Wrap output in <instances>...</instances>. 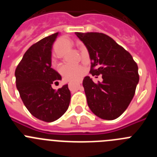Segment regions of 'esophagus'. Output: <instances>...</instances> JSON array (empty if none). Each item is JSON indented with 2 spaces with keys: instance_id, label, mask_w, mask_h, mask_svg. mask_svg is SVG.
Listing matches in <instances>:
<instances>
[{
  "instance_id": "34e87169",
  "label": "esophagus",
  "mask_w": 157,
  "mask_h": 157,
  "mask_svg": "<svg viewBox=\"0 0 157 157\" xmlns=\"http://www.w3.org/2000/svg\"><path fill=\"white\" fill-rule=\"evenodd\" d=\"M81 83H82V81H81V80H79V81H78V84H79V85H80V84H81Z\"/></svg>"
}]
</instances>
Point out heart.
I'll return each instance as SVG.
<instances>
[{
    "instance_id": "obj_1",
    "label": "heart",
    "mask_w": 157,
    "mask_h": 157,
    "mask_svg": "<svg viewBox=\"0 0 157 157\" xmlns=\"http://www.w3.org/2000/svg\"><path fill=\"white\" fill-rule=\"evenodd\" d=\"M70 45H71V41L68 38L61 37L55 44V50L57 53H59L63 47L69 46ZM59 71L63 79L66 81L78 79L83 73L82 67L75 64H63L59 67Z\"/></svg>"
}]
</instances>
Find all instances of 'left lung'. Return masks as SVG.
<instances>
[{"instance_id": "1", "label": "left lung", "mask_w": 157, "mask_h": 157, "mask_svg": "<svg viewBox=\"0 0 157 157\" xmlns=\"http://www.w3.org/2000/svg\"><path fill=\"white\" fill-rule=\"evenodd\" d=\"M88 50L90 74L102 75L103 81L94 83L90 76L82 82L87 104L94 115L113 120L125 112L132 101L138 82V67L132 56L102 33L76 32Z\"/></svg>"}]
</instances>
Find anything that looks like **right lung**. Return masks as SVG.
I'll list each match as a JSON object with an SVG mask.
<instances>
[{"mask_svg":"<svg viewBox=\"0 0 157 157\" xmlns=\"http://www.w3.org/2000/svg\"><path fill=\"white\" fill-rule=\"evenodd\" d=\"M59 33L43 39L28 48L16 69V88L32 116L42 121L53 122L67 110L71 92L67 84L57 90L52 84L61 76L52 66V48Z\"/></svg>","mask_w":157,"mask_h":157,"instance_id":"right-lung-1","label":"right lung"}]
</instances>
